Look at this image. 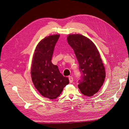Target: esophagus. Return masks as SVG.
<instances>
[{
    "instance_id": "obj_1",
    "label": "esophagus",
    "mask_w": 129,
    "mask_h": 129,
    "mask_svg": "<svg viewBox=\"0 0 129 129\" xmlns=\"http://www.w3.org/2000/svg\"><path fill=\"white\" fill-rule=\"evenodd\" d=\"M69 81L70 83H72V82H73V80H74V78L72 76H69Z\"/></svg>"
}]
</instances>
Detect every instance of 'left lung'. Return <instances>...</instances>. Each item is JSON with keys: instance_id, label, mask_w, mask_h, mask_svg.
<instances>
[{"instance_id": "8db88e82", "label": "left lung", "mask_w": 129, "mask_h": 129, "mask_svg": "<svg viewBox=\"0 0 129 129\" xmlns=\"http://www.w3.org/2000/svg\"><path fill=\"white\" fill-rule=\"evenodd\" d=\"M67 41L74 50L82 73L78 88L84 95L93 96L103 85L106 77L99 51L89 39L80 34H69Z\"/></svg>"}]
</instances>
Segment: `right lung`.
Segmentation results:
<instances>
[{
  "label": "right lung",
  "instance_id": "add662e5",
  "mask_svg": "<svg viewBox=\"0 0 129 129\" xmlns=\"http://www.w3.org/2000/svg\"><path fill=\"white\" fill-rule=\"evenodd\" d=\"M60 34L44 38L36 47L30 69L33 83L40 94L50 100L55 99L69 84L68 77H64L52 62V56Z\"/></svg>",
  "mask_w": 129,
  "mask_h": 129
}]
</instances>
